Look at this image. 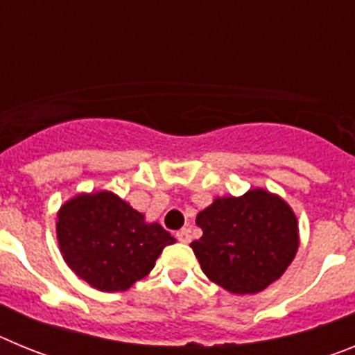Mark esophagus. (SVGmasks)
I'll return each mask as SVG.
<instances>
[{
	"instance_id": "34e87169",
	"label": "esophagus",
	"mask_w": 355,
	"mask_h": 355,
	"mask_svg": "<svg viewBox=\"0 0 355 355\" xmlns=\"http://www.w3.org/2000/svg\"><path fill=\"white\" fill-rule=\"evenodd\" d=\"M175 238H178L181 243H190V240H192V236H190V231H188V229H181V231H178V233H175Z\"/></svg>"
}]
</instances>
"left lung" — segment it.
I'll return each instance as SVG.
<instances>
[{
    "mask_svg": "<svg viewBox=\"0 0 355 355\" xmlns=\"http://www.w3.org/2000/svg\"><path fill=\"white\" fill-rule=\"evenodd\" d=\"M196 222L202 236L190 247L206 277L229 293L263 291L286 272L299 250L293 209L263 188L216 197Z\"/></svg>",
    "mask_w": 355,
    "mask_h": 355,
    "instance_id": "8db88e82",
    "label": "left lung"
}]
</instances>
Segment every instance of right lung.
<instances>
[{
  "instance_id": "obj_1",
  "label": "right lung",
  "mask_w": 355,
  "mask_h": 355,
  "mask_svg": "<svg viewBox=\"0 0 355 355\" xmlns=\"http://www.w3.org/2000/svg\"><path fill=\"white\" fill-rule=\"evenodd\" d=\"M58 247L74 274L99 291H124L146 277L175 241L114 192L78 193L58 209Z\"/></svg>"
}]
</instances>
